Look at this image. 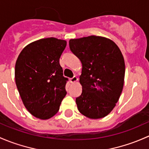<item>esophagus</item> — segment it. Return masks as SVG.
<instances>
[{
    "instance_id": "34e87169",
    "label": "esophagus",
    "mask_w": 149,
    "mask_h": 149,
    "mask_svg": "<svg viewBox=\"0 0 149 149\" xmlns=\"http://www.w3.org/2000/svg\"><path fill=\"white\" fill-rule=\"evenodd\" d=\"M77 79H78V78L76 76H74L72 78H71V79H70V82H71V83H74V82L77 81Z\"/></svg>"
}]
</instances>
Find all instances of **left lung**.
Wrapping results in <instances>:
<instances>
[{"instance_id": "obj_1", "label": "left lung", "mask_w": 149, "mask_h": 149, "mask_svg": "<svg viewBox=\"0 0 149 149\" xmlns=\"http://www.w3.org/2000/svg\"><path fill=\"white\" fill-rule=\"evenodd\" d=\"M69 44L82 64V93L76 98L78 110L89 118L105 117L115 108L123 87L125 68L120 49L110 39L97 36L70 39Z\"/></svg>"}]
</instances>
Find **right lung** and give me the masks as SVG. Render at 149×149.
Here are the masks:
<instances>
[{
	"mask_svg": "<svg viewBox=\"0 0 149 149\" xmlns=\"http://www.w3.org/2000/svg\"><path fill=\"white\" fill-rule=\"evenodd\" d=\"M67 41L46 38L23 49L15 66V79L24 106L41 120L53 117L67 94V77L63 76L59 58Z\"/></svg>",
	"mask_w": 149,
	"mask_h": 149,
	"instance_id": "1",
	"label": "right lung"
}]
</instances>
